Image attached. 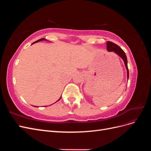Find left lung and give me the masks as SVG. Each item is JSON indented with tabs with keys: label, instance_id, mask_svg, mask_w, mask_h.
I'll use <instances>...</instances> for the list:
<instances>
[{
	"label": "left lung",
	"instance_id": "8db88e82",
	"mask_svg": "<svg viewBox=\"0 0 151 151\" xmlns=\"http://www.w3.org/2000/svg\"><path fill=\"white\" fill-rule=\"evenodd\" d=\"M106 45H107L106 48H107V50L108 52H113L115 53H116L122 59L123 62H124V64L125 65L126 69H127V80H128V79H129V68H128L127 58V56L125 55V53L120 47H118L117 45H116L115 43H114L113 42H107Z\"/></svg>",
	"mask_w": 151,
	"mask_h": 151
}]
</instances>
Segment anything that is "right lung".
<instances>
[{
  "label": "right lung",
  "instance_id": "obj_1",
  "mask_svg": "<svg viewBox=\"0 0 151 151\" xmlns=\"http://www.w3.org/2000/svg\"><path fill=\"white\" fill-rule=\"evenodd\" d=\"M48 41V40H47L46 39H45V38H41V39H40V40H37V41H36V42H34V43H32L31 45H33V44H34V43H37V42H41V41ZM60 98H61V96H60V98H59L58 99V101H57L56 102H57V101H59V100H60ZM55 102V103H56ZM35 107H36V106H35Z\"/></svg>",
  "mask_w": 151,
  "mask_h": 151
}]
</instances>
